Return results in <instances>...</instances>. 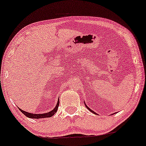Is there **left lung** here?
Listing matches in <instances>:
<instances>
[{
	"instance_id": "obj_1",
	"label": "left lung",
	"mask_w": 146,
	"mask_h": 146,
	"mask_svg": "<svg viewBox=\"0 0 146 146\" xmlns=\"http://www.w3.org/2000/svg\"><path fill=\"white\" fill-rule=\"evenodd\" d=\"M85 105H86V104H85ZM86 108H88V110H89L90 112H92V113H94V114H96V113H95V112H94V111H93V110H90V108H88V106H86Z\"/></svg>"
}]
</instances>
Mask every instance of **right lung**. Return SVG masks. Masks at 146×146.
<instances>
[{"instance_id":"1","label":"right lung","mask_w":146,"mask_h":146,"mask_svg":"<svg viewBox=\"0 0 146 146\" xmlns=\"http://www.w3.org/2000/svg\"><path fill=\"white\" fill-rule=\"evenodd\" d=\"M59 99H58V103H57L56 106L55 107L54 109L52 110L51 111L48 112V113H43V114H33V113H27V112L25 111V110H23L21 109L19 110L23 113L26 117H29V118H33V119H41V118H46V117H51L54 115L55 113H56L57 110H58V106H59Z\"/></svg>"}]
</instances>
